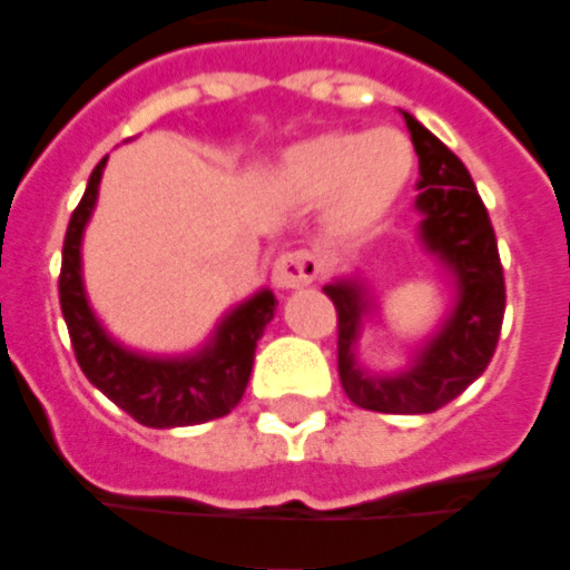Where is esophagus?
Instances as JSON below:
<instances>
[{
    "instance_id": "obj_1",
    "label": "esophagus",
    "mask_w": 570,
    "mask_h": 570,
    "mask_svg": "<svg viewBox=\"0 0 570 570\" xmlns=\"http://www.w3.org/2000/svg\"><path fill=\"white\" fill-rule=\"evenodd\" d=\"M318 276V261L306 248L282 252L273 264V282L278 288H304Z\"/></svg>"
}]
</instances>
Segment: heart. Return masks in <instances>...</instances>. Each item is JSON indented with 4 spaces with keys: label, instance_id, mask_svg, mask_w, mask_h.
Instances as JSON below:
<instances>
[{
    "label": "heart",
    "instance_id": "b5f03b06",
    "mask_svg": "<svg viewBox=\"0 0 570 570\" xmlns=\"http://www.w3.org/2000/svg\"><path fill=\"white\" fill-rule=\"evenodd\" d=\"M414 171V147L395 128H341L297 144L285 156L282 184L301 202H325L341 236H362L393 212Z\"/></svg>",
    "mask_w": 570,
    "mask_h": 570
}]
</instances>
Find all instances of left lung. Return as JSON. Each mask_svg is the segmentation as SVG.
<instances>
[{
	"label": "left lung",
	"mask_w": 570,
	"mask_h": 570,
	"mask_svg": "<svg viewBox=\"0 0 570 570\" xmlns=\"http://www.w3.org/2000/svg\"><path fill=\"white\" fill-rule=\"evenodd\" d=\"M421 163V239L458 278V304L414 365L395 377L365 374L356 362L365 288L353 278L325 285L337 309V371L350 402L381 414H430L458 399L494 356L507 309V285L494 227L466 165L405 112Z\"/></svg>",
	"instance_id": "1"
}]
</instances>
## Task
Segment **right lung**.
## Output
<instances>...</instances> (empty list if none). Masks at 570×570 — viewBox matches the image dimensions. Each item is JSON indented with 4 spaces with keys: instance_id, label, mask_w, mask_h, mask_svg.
Here are the masks:
<instances>
[{
    "instance_id": "right-lung-1",
    "label": "right lung",
    "mask_w": 570,
    "mask_h": 570,
    "mask_svg": "<svg viewBox=\"0 0 570 570\" xmlns=\"http://www.w3.org/2000/svg\"><path fill=\"white\" fill-rule=\"evenodd\" d=\"M107 159L88 177L82 202L76 205L70 227L63 236V264H60V313L70 331L72 353L88 381L100 393L131 414L137 423L153 430L168 426H193V423L224 417L239 405L248 386L254 365V350L261 334L273 318L276 297L273 292H257L229 313L208 346L187 358H153L131 353L107 337L100 322L85 301L82 266H79V245L82 229L91 217L98 184Z\"/></svg>"
}]
</instances>
